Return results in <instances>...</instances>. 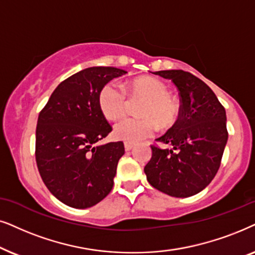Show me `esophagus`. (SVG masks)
Returning a JSON list of instances; mask_svg holds the SVG:
<instances>
[{
	"label": "esophagus",
	"mask_w": 255,
	"mask_h": 255,
	"mask_svg": "<svg viewBox=\"0 0 255 255\" xmlns=\"http://www.w3.org/2000/svg\"><path fill=\"white\" fill-rule=\"evenodd\" d=\"M133 148H134V144L133 143H129V142H125V149H126V150L129 151Z\"/></svg>",
	"instance_id": "obj_1"
}]
</instances>
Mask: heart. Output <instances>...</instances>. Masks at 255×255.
Wrapping results in <instances>:
<instances>
[{"label": "heart", "mask_w": 255, "mask_h": 255, "mask_svg": "<svg viewBox=\"0 0 255 255\" xmlns=\"http://www.w3.org/2000/svg\"><path fill=\"white\" fill-rule=\"evenodd\" d=\"M128 90L134 98H143L145 103L140 114L144 118H124L114 125L113 134L119 140L136 143L151 136L156 130V122L162 126L171 124L177 117L179 105L169 94L167 84L154 77H141L128 84ZM128 97L124 85L117 80L107 83L99 94V105L103 114L115 120L127 110Z\"/></svg>", "instance_id": "1"}]
</instances>
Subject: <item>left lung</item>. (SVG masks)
Here are the masks:
<instances>
[{
  "instance_id": "8db88e82",
  "label": "left lung",
  "mask_w": 255,
  "mask_h": 255,
  "mask_svg": "<svg viewBox=\"0 0 255 255\" xmlns=\"http://www.w3.org/2000/svg\"><path fill=\"white\" fill-rule=\"evenodd\" d=\"M170 79L179 92V115L174 126L152 144L144 167L148 182L158 191L185 198L201 192L218 171L227 137L226 112L204 81L182 70L155 72Z\"/></svg>"
}]
</instances>
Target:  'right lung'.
I'll use <instances>...</instances> for the list:
<instances>
[{
	"mask_svg": "<svg viewBox=\"0 0 255 255\" xmlns=\"http://www.w3.org/2000/svg\"><path fill=\"white\" fill-rule=\"evenodd\" d=\"M126 73L112 66L77 72L56 87L38 115L35 154L40 177L71 208H91L113 188L124 142L93 144L112 130L99 105L101 90Z\"/></svg>",
	"mask_w": 255,
	"mask_h": 255,
	"instance_id": "add662e5",
	"label": "right lung"
}]
</instances>
